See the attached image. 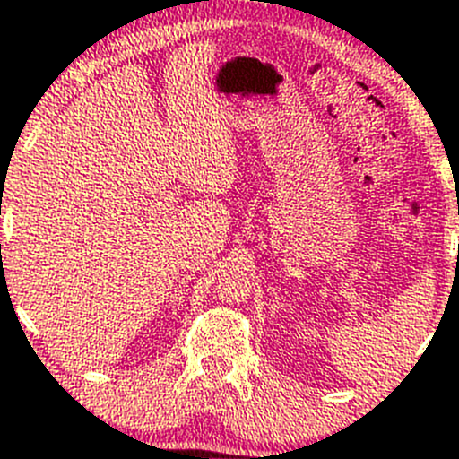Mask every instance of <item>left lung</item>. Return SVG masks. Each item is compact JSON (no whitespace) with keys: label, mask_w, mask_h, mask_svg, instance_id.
Masks as SVG:
<instances>
[{"label":"left lung","mask_w":459,"mask_h":459,"mask_svg":"<svg viewBox=\"0 0 459 459\" xmlns=\"http://www.w3.org/2000/svg\"><path fill=\"white\" fill-rule=\"evenodd\" d=\"M457 263H459V255H457Z\"/></svg>","instance_id":"8db88e82"}]
</instances>
